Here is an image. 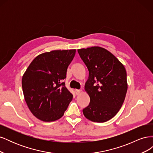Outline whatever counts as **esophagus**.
<instances>
[{
    "label": "esophagus",
    "instance_id": "obj_1",
    "mask_svg": "<svg viewBox=\"0 0 153 153\" xmlns=\"http://www.w3.org/2000/svg\"><path fill=\"white\" fill-rule=\"evenodd\" d=\"M75 91V94H76V95L80 94V92H82V91H81V90H78V89H76Z\"/></svg>",
    "mask_w": 153,
    "mask_h": 153
}]
</instances>
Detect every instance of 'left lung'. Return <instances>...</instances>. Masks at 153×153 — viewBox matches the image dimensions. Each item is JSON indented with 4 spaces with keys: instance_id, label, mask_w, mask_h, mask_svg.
Returning <instances> with one entry per match:
<instances>
[{
    "instance_id": "8db88e82",
    "label": "left lung",
    "mask_w": 153,
    "mask_h": 153,
    "mask_svg": "<svg viewBox=\"0 0 153 153\" xmlns=\"http://www.w3.org/2000/svg\"><path fill=\"white\" fill-rule=\"evenodd\" d=\"M78 52L89 70L85 90L90 97V103L83 109V114L91 121H107L117 114L126 97V69L112 53L103 48L78 49Z\"/></svg>"
}]
</instances>
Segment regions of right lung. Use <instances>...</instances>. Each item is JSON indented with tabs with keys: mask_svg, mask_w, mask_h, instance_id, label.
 <instances>
[{
	"mask_svg": "<svg viewBox=\"0 0 153 153\" xmlns=\"http://www.w3.org/2000/svg\"><path fill=\"white\" fill-rule=\"evenodd\" d=\"M76 50H53L37 56L22 80L25 100L35 117L45 122L63 116L73 99L65 86L67 69Z\"/></svg>",
	"mask_w": 153,
	"mask_h": 153,
	"instance_id": "1",
	"label": "right lung"
}]
</instances>
